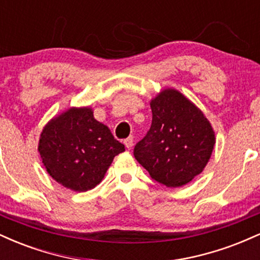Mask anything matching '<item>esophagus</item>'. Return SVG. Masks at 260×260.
Segmentation results:
<instances>
[{
  "label": "esophagus",
  "mask_w": 260,
  "mask_h": 260,
  "mask_svg": "<svg viewBox=\"0 0 260 260\" xmlns=\"http://www.w3.org/2000/svg\"><path fill=\"white\" fill-rule=\"evenodd\" d=\"M133 142H134V139H133V137H128V138H126L124 139V145H126V148H128V149H131L133 147Z\"/></svg>",
  "instance_id": "34e87169"
}]
</instances>
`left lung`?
Masks as SVG:
<instances>
[{"label":"left lung","instance_id":"obj_1","mask_svg":"<svg viewBox=\"0 0 260 260\" xmlns=\"http://www.w3.org/2000/svg\"><path fill=\"white\" fill-rule=\"evenodd\" d=\"M153 121L134 147L137 161L166 187H181L199 175L210 159L215 136L203 112L174 89L150 104Z\"/></svg>","mask_w":260,"mask_h":260}]
</instances>
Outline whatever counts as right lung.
Here are the masks:
<instances>
[{
  "label": "right lung",
  "mask_w": 260,
  "mask_h": 260,
  "mask_svg": "<svg viewBox=\"0 0 260 260\" xmlns=\"http://www.w3.org/2000/svg\"><path fill=\"white\" fill-rule=\"evenodd\" d=\"M122 151L124 145L95 120L89 107H72L53 118L39 142V153L50 176L77 192L99 184L113 157Z\"/></svg>",
  "instance_id": "obj_1"
}]
</instances>
